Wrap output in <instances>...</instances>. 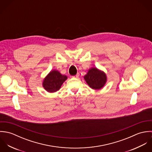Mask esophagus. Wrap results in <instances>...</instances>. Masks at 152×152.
<instances>
[{"label":"esophagus","mask_w":152,"mask_h":152,"mask_svg":"<svg viewBox=\"0 0 152 152\" xmlns=\"http://www.w3.org/2000/svg\"><path fill=\"white\" fill-rule=\"evenodd\" d=\"M79 75H80V74H79V73H77V74L73 76L72 77H73V78H78Z\"/></svg>","instance_id":"esophagus-1"}]
</instances>
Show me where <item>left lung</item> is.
Segmentation results:
<instances>
[{"label":"left lung","mask_w":152,"mask_h":152,"mask_svg":"<svg viewBox=\"0 0 152 152\" xmlns=\"http://www.w3.org/2000/svg\"><path fill=\"white\" fill-rule=\"evenodd\" d=\"M84 78L89 87L95 90L100 89L104 87L107 81L106 74L96 67L89 69Z\"/></svg>","instance_id":"1"}]
</instances>
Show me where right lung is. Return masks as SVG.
<instances>
[{
    "label": "right lung",
    "mask_w": 152,
    "mask_h": 152,
    "mask_svg": "<svg viewBox=\"0 0 152 152\" xmlns=\"http://www.w3.org/2000/svg\"><path fill=\"white\" fill-rule=\"evenodd\" d=\"M66 79V75H62L58 71L54 69L44 78L43 87L48 92H55L60 89Z\"/></svg>",
    "instance_id": "right-lung-1"
}]
</instances>
